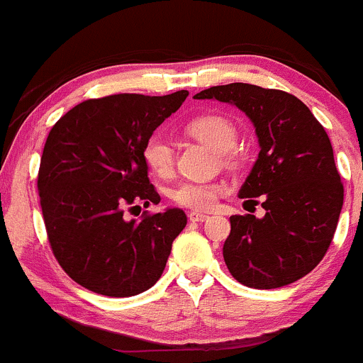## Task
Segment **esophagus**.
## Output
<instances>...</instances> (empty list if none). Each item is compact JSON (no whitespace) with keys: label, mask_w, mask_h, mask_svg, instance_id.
I'll return each mask as SVG.
<instances>
[{"label":"esophagus","mask_w":363,"mask_h":363,"mask_svg":"<svg viewBox=\"0 0 363 363\" xmlns=\"http://www.w3.org/2000/svg\"><path fill=\"white\" fill-rule=\"evenodd\" d=\"M189 218H190V222H204L208 218V215L201 213V211H190Z\"/></svg>","instance_id":"1"}]
</instances>
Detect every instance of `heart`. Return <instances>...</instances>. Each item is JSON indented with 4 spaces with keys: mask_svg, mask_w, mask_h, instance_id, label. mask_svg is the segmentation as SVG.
I'll list each match as a JSON object with an SVG mask.
<instances>
[{
    "mask_svg": "<svg viewBox=\"0 0 363 363\" xmlns=\"http://www.w3.org/2000/svg\"><path fill=\"white\" fill-rule=\"evenodd\" d=\"M186 134L192 135L199 143L206 145L218 155L231 152L236 145V127L224 116L218 114H206L186 123ZM143 157L153 174L160 178H167L173 173L174 155L171 143L164 135H153L146 141ZM222 186L217 183H180L173 190L171 197L174 203L194 210H210L217 203Z\"/></svg>",
    "mask_w": 363,
    "mask_h": 363,
    "instance_id": "heart-1",
    "label": "heart"
}]
</instances>
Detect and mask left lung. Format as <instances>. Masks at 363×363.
I'll return each instance as SVG.
<instances>
[{
  "mask_svg": "<svg viewBox=\"0 0 363 363\" xmlns=\"http://www.w3.org/2000/svg\"><path fill=\"white\" fill-rule=\"evenodd\" d=\"M194 99L238 107L252 121L259 143L238 197H261L264 217L229 218L231 233L222 249L228 270L256 289L282 288L305 277L328 250L344 203L325 128L302 100L281 89L233 82Z\"/></svg>",
  "mask_w": 363,
  "mask_h": 363,
  "instance_id": "obj_1",
  "label": "left lung"
}]
</instances>
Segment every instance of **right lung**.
Instances as JSON below:
<instances>
[{
    "mask_svg": "<svg viewBox=\"0 0 363 363\" xmlns=\"http://www.w3.org/2000/svg\"><path fill=\"white\" fill-rule=\"evenodd\" d=\"M186 96L182 89L86 100L49 132L38 171L42 213L55 257L82 288L123 298L162 275L185 211L167 208L128 220L125 210L160 203L143 150Z\"/></svg>",
    "mask_w": 363,
    "mask_h": 363,
    "instance_id": "right-lung-1",
    "label": "right lung"
}]
</instances>
